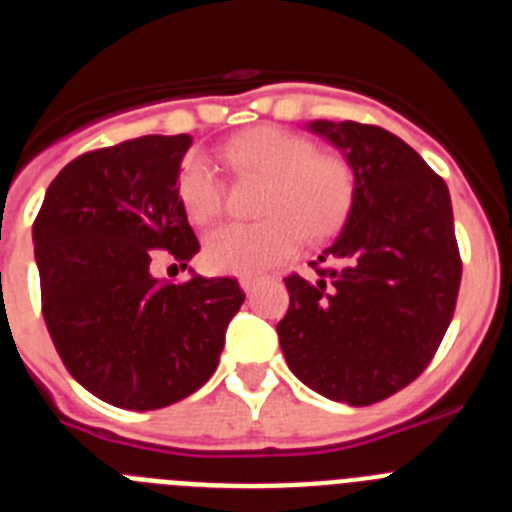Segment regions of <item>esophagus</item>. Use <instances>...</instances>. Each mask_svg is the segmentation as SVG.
<instances>
[{
    "label": "esophagus",
    "instance_id": "1",
    "mask_svg": "<svg viewBox=\"0 0 512 512\" xmlns=\"http://www.w3.org/2000/svg\"><path fill=\"white\" fill-rule=\"evenodd\" d=\"M256 284H259V277H243L241 279L243 292H253V289H256Z\"/></svg>",
    "mask_w": 512,
    "mask_h": 512
}]
</instances>
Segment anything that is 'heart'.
<instances>
[{
    "label": "heart",
    "instance_id": "obj_1",
    "mask_svg": "<svg viewBox=\"0 0 512 512\" xmlns=\"http://www.w3.org/2000/svg\"><path fill=\"white\" fill-rule=\"evenodd\" d=\"M238 174L269 179L259 223L217 225L205 238V264L220 274L253 277L282 264L300 248L302 233L320 238L336 228L354 194V171L338 156L318 153L315 143L282 128H256L223 148ZM179 200L194 223H210L223 207V179L200 153L179 169Z\"/></svg>",
    "mask_w": 512,
    "mask_h": 512
}]
</instances>
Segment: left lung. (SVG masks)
<instances>
[{
	"label": "left lung",
	"mask_w": 512,
	"mask_h": 512,
	"mask_svg": "<svg viewBox=\"0 0 512 512\" xmlns=\"http://www.w3.org/2000/svg\"><path fill=\"white\" fill-rule=\"evenodd\" d=\"M307 128L346 156L354 194L346 225L318 256L329 266L315 267V282L284 279L279 346L310 390L364 408L420 377L454 318V210L446 182L390 130L351 120Z\"/></svg>",
	"instance_id": "left-lung-1"
}]
</instances>
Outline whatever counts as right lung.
Instances as JSON below:
<instances>
[{
  "label": "right lung",
  "mask_w": 512,
  "mask_h": 512,
  "mask_svg": "<svg viewBox=\"0 0 512 512\" xmlns=\"http://www.w3.org/2000/svg\"><path fill=\"white\" fill-rule=\"evenodd\" d=\"M189 135H143L63 166L33 225L43 318L71 377L125 410H158L197 392L225 346L243 289L194 274L171 284L153 266L200 251L179 200Z\"/></svg>",
  "instance_id": "1"
}]
</instances>
